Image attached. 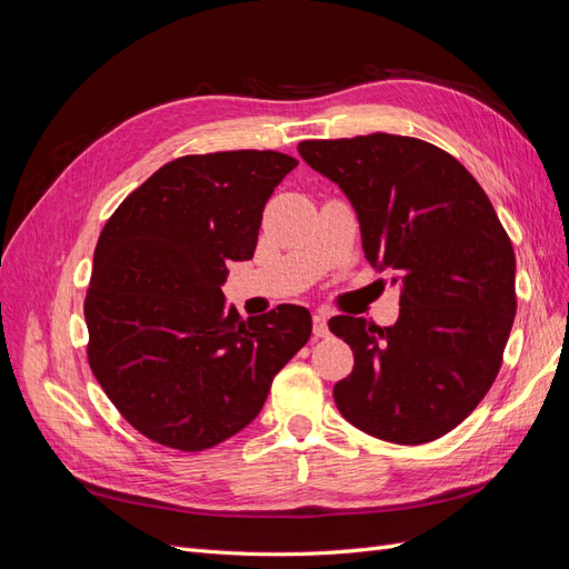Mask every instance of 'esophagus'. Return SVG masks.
<instances>
[{"label":"esophagus","mask_w":569,"mask_h":569,"mask_svg":"<svg viewBox=\"0 0 569 569\" xmlns=\"http://www.w3.org/2000/svg\"><path fill=\"white\" fill-rule=\"evenodd\" d=\"M327 318H330V316H327L325 311H318V313L313 316V335H316L318 339L330 335V327H327Z\"/></svg>","instance_id":"esophagus-1"}]
</instances>
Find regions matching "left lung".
I'll list each match as a JSON object with an SVG mask.
<instances>
[{
  "label": "left lung",
  "mask_w": 569,
  "mask_h": 569,
  "mask_svg": "<svg viewBox=\"0 0 569 569\" xmlns=\"http://www.w3.org/2000/svg\"><path fill=\"white\" fill-rule=\"evenodd\" d=\"M299 153L353 203L368 261L401 282L391 327L327 322L356 360L335 403L382 441H435L470 416L501 370L518 308L510 237L468 168L425 140L372 132L306 140Z\"/></svg>",
  "instance_id": "left-lung-1"
}]
</instances>
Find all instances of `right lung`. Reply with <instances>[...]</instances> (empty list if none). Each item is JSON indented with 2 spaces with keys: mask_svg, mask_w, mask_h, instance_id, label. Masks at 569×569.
Here are the masks:
<instances>
[{
  "mask_svg": "<svg viewBox=\"0 0 569 569\" xmlns=\"http://www.w3.org/2000/svg\"><path fill=\"white\" fill-rule=\"evenodd\" d=\"M297 159L189 153L161 166L107 220L84 322L101 389L137 432L178 451L230 439L261 412L272 377L311 337V313L226 311L228 261H249L263 206Z\"/></svg>",
  "mask_w": 569,
  "mask_h": 569,
  "instance_id": "right-lung-1",
  "label": "right lung"
}]
</instances>
